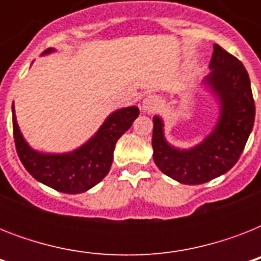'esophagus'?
<instances>
[{
  "label": "esophagus",
  "instance_id": "1",
  "mask_svg": "<svg viewBox=\"0 0 261 261\" xmlns=\"http://www.w3.org/2000/svg\"><path fill=\"white\" fill-rule=\"evenodd\" d=\"M159 98L154 97V96H147L145 100L142 101V112L145 114H151V112H154L157 108H159Z\"/></svg>",
  "mask_w": 261,
  "mask_h": 261
}]
</instances>
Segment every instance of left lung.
<instances>
[{"mask_svg": "<svg viewBox=\"0 0 261 261\" xmlns=\"http://www.w3.org/2000/svg\"><path fill=\"white\" fill-rule=\"evenodd\" d=\"M210 73L203 84L219 102V116L211 133L190 149L168 142L164 120L153 118V160L159 169L188 186L203 184L226 173L243 153L255 123V101L251 81L239 59L214 44Z\"/></svg>", "mask_w": 261, "mask_h": 261, "instance_id": "8db88e82", "label": "left lung"}]
</instances>
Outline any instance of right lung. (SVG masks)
Here are the masks:
<instances>
[{"label": "right lung", "mask_w": 261, "mask_h": 261, "mask_svg": "<svg viewBox=\"0 0 261 261\" xmlns=\"http://www.w3.org/2000/svg\"><path fill=\"white\" fill-rule=\"evenodd\" d=\"M54 51L48 48L43 54ZM12 115L16 150L31 176L59 192L81 194L98 184L110 172L115 145L138 118L139 110L133 106L114 111L92 138L67 153H42L32 149L20 131L14 104Z\"/></svg>", "instance_id": "obj_1"}]
</instances>
